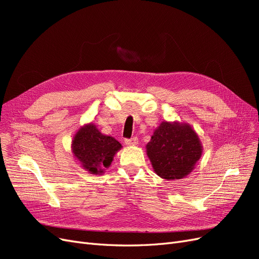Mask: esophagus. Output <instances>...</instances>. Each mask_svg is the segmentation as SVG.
<instances>
[{
	"label": "esophagus",
	"instance_id": "esophagus-1",
	"mask_svg": "<svg viewBox=\"0 0 259 259\" xmlns=\"http://www.w3.org/2000/svg\"><path fill=\"white\" fill-rule=\"evenodd\" d=\"M124 143L127 146H135L138 143V138L137 137H133V138H126L124 140Z\"/></svg>",
	"mask_w": 259,
	"mask_h": 259
}]
</instances>
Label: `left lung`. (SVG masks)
<instances>
[{
    "label": "left lung",
    "mask_w": 259,
    "mask_h": 259,
    "mask_svg": "<svg viewBox=\"0 0 259 259\" xmlns=\"http://www.w3.org/2000/svg\"><path fill=\"white\" fill-rule=\"evenodd\" d=\"M147 154L160 177L182 179L202 155L199 137L188 124L163 122L147 145Z\"/></svg>",
    "instance_id": "left-lung-1"
}]
</instances>
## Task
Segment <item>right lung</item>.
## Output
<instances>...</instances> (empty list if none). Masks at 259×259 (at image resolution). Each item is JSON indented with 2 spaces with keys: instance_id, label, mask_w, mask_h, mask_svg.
<instances>
[{
  "instance_id": "1",
  "label": "right lung",
  "mask_w": 259,
  "mask_h": 259,
  "mask_svg": "<svg viewBox=\"0 0 259 259\" xmlns=\"http://www.w3.org/2000/svg\"><path fill=\"white\" fill-rule=\"evenodd\" d=\"M121 144L111 136H106L94 124H88L76 133L72 151L81 165L92 174H103L104 167L110 165Z\"/></svg>"
}]
</instances>
